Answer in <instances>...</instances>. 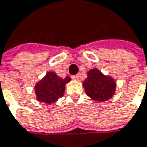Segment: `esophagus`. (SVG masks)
<instances>
[{
	"instance_id": "obj_1",
	"label": "esophagus",
	"mask_w": 147,
	"mask_h": 147,
	"mask_svg": "<svg viewBox=\"0 0 147 147\" xmlns=\"http://www.w3.org/2000/svg\"><path fill=\"white\" fill-rule=\"evenodd\" d=\"M71 79H73L75 80H79V75H75V76H71Z\"/></svg>"
}]
</instances>
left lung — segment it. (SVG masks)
<instances>
[{"label": "left lung", "instance_id": "left-lung-1", "mask_svg": "<svg viewBox=\"0 0 147 147\" xmlns=\"http://www.w3.org/2000/svg\"><path fill=\"white\" fill-rule=\"evenodd\" d=\"M86 94L93 100L103 102L110 99L115 93V84L113 79L104 76L98 69L88 72V78L83 83Z\"/></svg>", "mask_w": 147, "mask_h": 147}]
</instances>
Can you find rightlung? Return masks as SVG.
Here are the masks:
<instances>
[{"label":"right lung","instance_id":"1","mask_svg":"<svg viewBox=\"0 0 147 147\" xmlns=\"http://www.w3.org/2000/svg\"><path fill=\"white\" fill-rule=\"evenodd\" d=\"M71 80L69 76L65 79L58 76L54 72L49 71L36 85L37 100L47 104L53 103L63 96L65 84Z\"/></svg>","mask_w":147,"mask_h":147}]
</instances>
